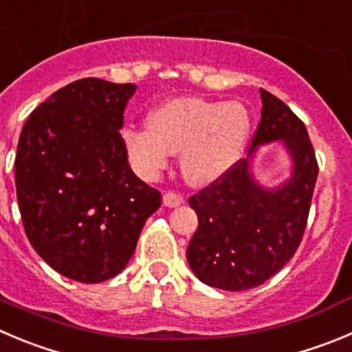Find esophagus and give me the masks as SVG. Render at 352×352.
<instances>
[{
	"instance_id": "esophagus-1",
	"label": "esophagus",
	"mask_w": 352,
	"mask_h": 352,
	"mask_svg": "<svg viewBox=\"0 0 352 352\" xmlns=\"http://www.w3.org/2000/svg\"><path fill=\"white\" fill-rule=\"evenodd\" d=\"M184 203V198L175 191H166L163 195V205L168 206V208H175V206H180Z\"/></svg>"
}]
</instances>
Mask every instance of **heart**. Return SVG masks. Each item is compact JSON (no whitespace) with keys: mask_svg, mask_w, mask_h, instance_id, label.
Returning <instances> with one entry per match:
<instances>
[{"mask_svg":"<svg viewBox=\"0 0 352 352\" xmlns=\"http://www.w3.org/2000/svg\"><path fill=\"white\" fill-rule=\"evenodd\" d=\"M250 116L238 102L177 97L149 114V126H131L123 139L128 156L144 179H156L180 153L186 179L208 184L224 175L243 154Z\"/></svg>","mask_w":352,"mask_h":352,"instance_id":"obj_1","label":"heart"}]
</instances>
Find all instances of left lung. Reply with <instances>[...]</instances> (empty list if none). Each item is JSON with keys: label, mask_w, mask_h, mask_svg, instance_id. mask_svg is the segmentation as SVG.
<instances>
[{"label": "left lung", "mask_w": 352, "mask_h": 352, "mask_svg": "<svg viewBox=\"0 0 352 352\" xmlns=\"http://www.w3.org/2000/svg\"><path fill=\"white\" fill-rule=\"evenodd\" d=\"M261 123L248 156L264 143L283 140L294 170L276 190L254 182L250 157L189 198L198 229L187 246V262L198 280L229 292L267 281L297 252L304 236L318 179V161L305 124L269 91L261 90Z\"/></svg>", "instance_id": "8db88e82"}]
</instances>
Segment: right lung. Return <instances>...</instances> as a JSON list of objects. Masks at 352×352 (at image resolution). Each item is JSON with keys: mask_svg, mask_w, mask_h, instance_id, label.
I'll list each match as a JSON object with an SVG mask.
<instances>
[{"mask_svg": "<svg viewBox=\"0 0 352 352\" xmlns=\"http://www.w3.org/2000/svg\"><path fill=\"white\" fill-rule=\"evenodd\" d=\"M137 85L83 78L22 128L15 186L25 234L52 269L100 283L126 267L161 192L131 172L120 130Z\"/></svg>", "mask_w": 352, "mask_h": 352, "instance_id": "obj_1", "label": "right lung"}]
</instances>
